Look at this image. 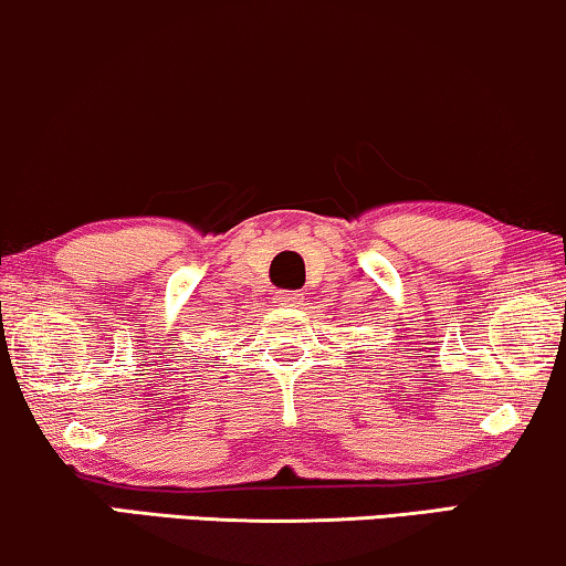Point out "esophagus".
<instances>
[{"instance_id": "34e87169", "label": "esophagus", "mask_w": 566, "mask_h": 566, "mask_svg": "<svg viewBox=\"0 0 566 566\" xmlns=\"http://www.w3.org/2000/svg\"><path fill=\"white\" fill-rule=\"evenodd\" d=\"M298 298H301V293H296V291H277L275 293V301H281V304H296Z\"/></svg>"}]
</instances>
